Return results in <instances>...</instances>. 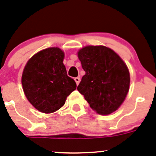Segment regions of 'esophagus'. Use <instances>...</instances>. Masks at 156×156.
<instances>
[{
    "mask_svg": "<svg viewBox=\"0 0 156 156\" xmlns=\"http://www.w3.org/2000/svg\"><path fill=\"white\" fill-rule=\"evenodd\" d=\"M75 82H76L77 85H78V84H79V82H80V78H79V77L75 78Z\"/></svg>",
    "mask_w": 156,
    "mask_h": 156,
    "instance_id": "34e87169",
    "label": "esophagus"
}]
</instances>
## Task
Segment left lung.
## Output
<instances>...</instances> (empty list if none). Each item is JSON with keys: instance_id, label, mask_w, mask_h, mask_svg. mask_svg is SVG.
Wrapping results in <instances>:
<instances>
[{"instance_id": "left-lung-1", "label": "left lung", "mask_w": 156, "mask_h": 156, "mask_svg": "<svg viewBox=\"0 0 156 156\" xmlns=\"http://www.w3.org/2000/svg\"><path fill=\"white\" fill-rule=\"evenodd\" d=\"M85 75L78 85L93 110L107 115L123 103L130 86L127 65L113 50L104 46H87L78 52Z\"/></svg>"}]
</instances>
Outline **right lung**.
I'll list each match as a JSON object with an SVG mask.
<instances>
[{
  "mask_svg": "<svg viewBox=\"0 0 156 156\" xmlns=\"http://www.w3.org/2000/svg\"><path fill=\"white\" fill-rule=\"evenodd\" d=\"M64 53L58 47L38 52L28 61L22 84L26 98L37 110L44 113L57 111L76 89L74 79L67 75Z\"/></svg>",
  "mask_w": 156,
  "mask_h": 156,
  "instance_id": "obj_1",
  "label": "right lung"
}]
</instances>
